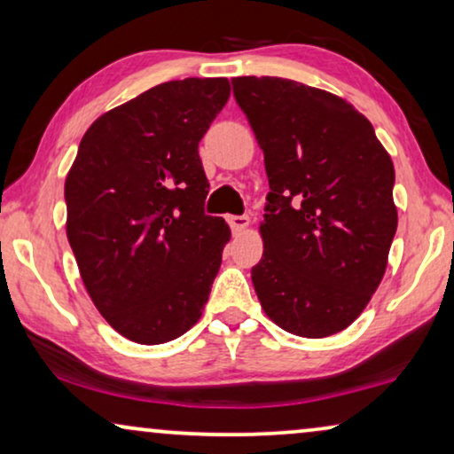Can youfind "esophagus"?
I'll use <instances>...</instances> for the list:
<instances>
[{"instance_id":"34e87169","label":"esophagus","mask_w":454,"mask_h":454,"mask_svg":"<svg viewBox=\"0 0 454 454\" xmlns=\"http://www.w3.org/2000/svg\"><path fill=\"white\" fill-rule=\"evenodd\" d=\"M227 223H229V227H231L233 233H239V231H246L247 225H250V219L244 215H231V216H227Z\"/></svg>"}]
</instances>
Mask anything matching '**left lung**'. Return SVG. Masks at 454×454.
Instances as JSON below:
<instances>
[{"mask_svg":"<svg viewBox=\"0 0 454 454\" xmlns=\"http://www.w3.org/2000/svg\"><path fill=\"white\" fill-rule=\"evenodd\" d=\"M231 84L270 185L254 289L283 331L331 337L364 312L387 270L399 223L393 160L345 98L275 76Z\"/></svg>","mask_w":454,"mask_h":454,"instance_id":"8db88e82","label":"left lung"}]
</instances>
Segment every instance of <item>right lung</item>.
Wrapping results in <instances>:
<instances>
[{"instance_id":"obj_1","label":"right lung","mask_w":454,"mask_h":454,"mask_svg":"<svg viewBox=\"0 0 454 454\" xmlns=\"http://www.w3.org/2000/svg\"><path fill=\"white\" fill-rule=\"evenodd\" d=\"M227 78L171 80L86 129L66 177L67 241L92 303L121 337L160 345L200 320L231 238L204 215L198 142Z\"/></svg>"}]
</instances>
